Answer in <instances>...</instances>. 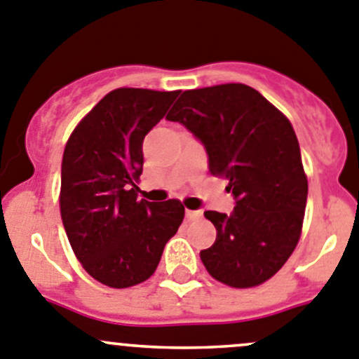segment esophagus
Returning a JSON list of instances; mask_svg holds the SVG:
<instances>
[{
    "instance_id": "1",
    "label": "esophagus",
    "mask_w": 359,
    "mask_h": 359,
    "mask_svg": "<svg viewBox=\"0 0 359 359\" xmlns=\"http://www.w3.org/2000/svg\"><path fill=\"white\" fill-rule=\"evenodd\" d=\"M186 217L187 220H198L203 217L201 210H186Z\"/></svg>"
}]
</instances>
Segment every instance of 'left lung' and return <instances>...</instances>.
Returning <instances> with one entry per match:
<instances>
[{"label": "left lung", "mask_w": 359, "mask_h": 359, "mask_svg": "<svg viewBox=\"0 0 359 359\" xmlns=\"http://www.w3.org/2000/svg\"><path fill=\"white\" fill-rule=\"evenodd\" d=\"M168 121L205 146L210 173L227 180L233 212H205L215 243L201 250L206 271L233 288L273 278L299 243L307 201L299 140L292 123L255 88L241 83L187 90Z\"/></svg>", "instance_id": "8db88e82"}]
</instances>
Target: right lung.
Returning <instances> with one entry per match:
<instances>
[{
  "instance_id": "add662e5",
  "label": "right lung",
  "mask_w": 359,
  "mask_h": 359,
  "mask_svg": "<svg viewBox=\"0 0 359 359\" xmlns=\"http://www.w3.org/2000/svg\"><path fill=\"white\" fill-rule=\"evenodd\" d=\"M177 97L179 90H112L79 121L64 149V229L86 273L111 288L153 276L166 241L184 220L179 200H139L135 184L144 137Z\"/></svg>"
}]
</instances>
